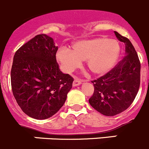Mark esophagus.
Returning <instances> with one entry per match:
<instances>
[{"instance_id":"34e87169","label":"esophagus","mask_w":149,"mask_h":149,"mask_svg":"<svg viewBox=\"0 0 149 149\" xmlns=\"http://www.w3.org/2000/svg\"><path fill=\"white\" fill-rule=\"evenodd\" d=\"M82 83V81L80 80H79V79H74V80L73 83H72V86H80V84Z\"/></svg>"}]
</instances>
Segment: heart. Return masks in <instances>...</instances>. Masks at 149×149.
<instances>
[{
  "label": "heart",
  "mask_w": 149,
  "mask_h": 149,
  "mask_svg": "<svg viewBox=\"0 0 149 149\" xmlns=\"http://www.w3.org/2000/svg\"><path fill=\"white\" fill-rule=\"evenodd\" d=\"M120 53V46L114 39H94L76 42L72 50L63 48L56 54L57 61L63 70L72 72L86 61V67L91 74L104 75L116 64Z\"/></svg>",
  "instance_id": "1"
}]
</instances>
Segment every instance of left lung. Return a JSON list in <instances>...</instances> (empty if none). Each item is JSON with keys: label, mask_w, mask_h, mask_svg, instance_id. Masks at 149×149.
<instances>
[{"label": "left lung", "mask_w": 149, "mask_h": 149, "mask_svg": "<svg viewBox=\"0 0 149 149\" xmlns=\"http://www.w3.org/2000/svg\"><path fill=\"white\" fill-rule=\"evenodd\" d=\"M125 44L122 60L105 75L91 82L94 86L91 105L102 115L113 116L127 110L134 101L140 87L141 63L137 52L127 38L114 31Z\"/></svg>", "instance_id": "1"}]
</instances>
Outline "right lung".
I'll return each instance as SVG.
<instances>
[{
	"mask_svg": "<svg viewBox=\"0 0 149 149\" xmlns=\"http://www.w3.org/2000/svg\"><path fill=\"white\" fill-rule=\"evenodd\" d=\"M53 39L39 34L15 52L11 71L13 95L22 111L43 120L56 114L65 103L74 79L59 69Z\"/></svg>",
	"mask_w": 149,
	"mask_h": 149,
	"instance_id": "right-lung-1",
	"label": "right lung"
}]
</instances>
